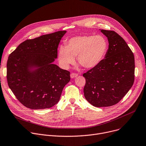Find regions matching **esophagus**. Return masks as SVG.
Here are the masks:
<instances>
[{"label":"esophagus","mask_w":146,"mask_h":146,"mask_svg":"<svg viewBox=\"0 0 146 146\" xmlns=\"http://www.w3.org/2000/svg\"><path fill=\"white\" fill-rule=\"evenodd\" d=\"M77 76H78V74H76V73H72L70 74V77H71L72 78H74L76 77Z\"/></svg>","instance_id":"1"}]
</instances>
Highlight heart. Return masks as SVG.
<instances>
[{
  "instance_id": "heart-1",
  "label": "heart",
  "mask_w": 146,
  "mask_h": 146,
  "mask_svg": "<svg viewBox=\"0 0 146 146\" xmlns=\"http://www.w3.org/2000/svg\"><path fill=\"white\" fill-rule=\"evenodd\" d=\"M107 48V42L101 35L74 36L66 42L65 46L59 47L58 62L62 68L68 69L77 57L78 62L84 68L92 69L100 63Z\"/></svg>"
}]
</instances>
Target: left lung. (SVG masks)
<instances>
[{
	"mask_svg": "<svg viewBox=\"0 0 146 146\" xmlns=\"http://www.w3.org/2000/svg\"><path fill=\"white\" fill-rule=\"evenodd\" d=\"M108 38L109 46L104 59L83 74L86 100L96 107L119 103L133 85L134 56L124 39L114 31L100 30Z\"/></svg>",
	"mask_w": 146,
	"mask_h": 146,
	"instance_id": "8db88e82",
	"label": "left lung"
}]
</instances>
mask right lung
<instances>
[{
  "mask_svg": "<svg viewBox=\"0 0 146 146\" xmlns=\"http://www.w3.org/2000/svg\"><path fill=\"white\" fill-rule=\"evenodd\" d=\"M66 31H59L21 43L7 63L8 85L17 99L31 110L50 108L58 103L70 72L53 62Z\"/></svg>",
  "mask_w": 146,
  "mask_h": 146,
  "instance_id": "right-lung-1",
  "label": "right lung"
}]
</instances>
